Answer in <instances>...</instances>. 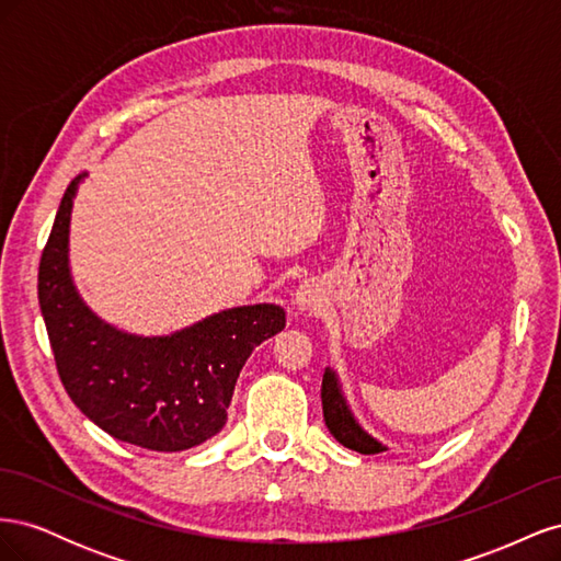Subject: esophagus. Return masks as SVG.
<instances>
[{
    "instance_id": "esophagus-1",
    "label": "esophagus",
    "mask_w": 561,
    "mask_h": 561,
    "mask_svg": "<svg viewBox=\"0 0 561 561\" xmlns=\"http://www.w3.org/2000/svg\"><path fill=\"white\" fill-rule=\"evenodd\" d=\"M295 301H297V309L299 311H313L318 307L320 301V295H318V287L309 280H304L299 287H297V295H295Z\"/></svg>"
}]
</instances>
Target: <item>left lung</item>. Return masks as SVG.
<instances>
[{
	"mask_svg": "<svg viewBox=\"0 0 561 561\" xmlns=\"http://www.w3.org/2000/svg\"><path fill=\"white\" fill-rule=\"evenodd\" d=\"M320 398H322V416H325V426L344 447L360 454H379L386 449L383 445L377 443L375 437H369L358 423H355L342 390H339L334 371L330 369H325V375H322Z\"/></svg>",
	"mask_w": 561,
	"mask_h": 561,
	"instance_id": "1",
	"label": "left lung"
}]
</instances>
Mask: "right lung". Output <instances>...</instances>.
<instances>
[{"mask_svg": "<svg viewBox=\"0 0 561 561\" xmlns=\"http://www.w3.org/2000/svg\"><path fill=\"white\" fill-rule=\"evenodd\" d=\"M60 201L39 262V307L67 396L95 426L151 451L192 449L217 435L254 346L285 328V311L254 304L215 313L171 336H133L95 318L67 266L72 198Z\"/></svg>", "mask_w": 561, "mask_h": 561, "instance_id": "obj_1", "label": "right lung"}]
</instances>
